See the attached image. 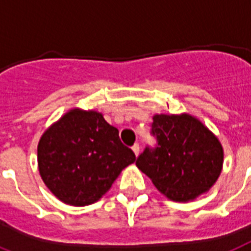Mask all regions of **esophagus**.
Wrapping results in <instances>:
<instances>
[{
  "label": "esophagus",
  "mask_w": 251,
  "mask_h": 251,
  "mask_svg": "<svg viewBox=\"0 0 251 251\" xmlns=\"http://www.w3.org/2000/svg\"><path fill=\"white\" fill-rule=\"evenodd\" d=\"M131 148H132V151H134V153H135V156H138V154H139V152H140L139 144L135 143V144H134V146L131 147Z\"/></svg>",
  "instance_id": "1"
}]
</instances>
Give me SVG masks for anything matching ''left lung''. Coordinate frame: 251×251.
<instances>
[{"mask_svg": "<svg viewBox=\"0 0 251 251\" xmlns=\"http://www.w3.org/2000/svg\"><path fill=\"white\" fill-rule=\"evenodd\" d=\"M147 146L136 166L173 201H189L206 192L223 166V148L206 126L189 115L153 116Z\"/></svg>", "mask_w": 251, "mask_h": 251, "instance_id": "1", "label": "left lung"}]
</instances>
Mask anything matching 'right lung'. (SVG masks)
I'll return each mask as SVG.
<instances>
[{
	"mask_svg": "<svg viewBox=\"0 0 251 251\" xmlns=\"http://www.w3.org/2000/svg\"><path fill=\"white\" fill-rule=\"evenodd\" d=\"M37 160L41 178L55 196L85 206L111 188L135 154L101 113L72 109L41 136Z\"/></svg>",
	"mask_w": 251,
	"mask_h": 251,
	"instance_id": "right-lung-1",
	"label": "right lung"
}]
</instances>
